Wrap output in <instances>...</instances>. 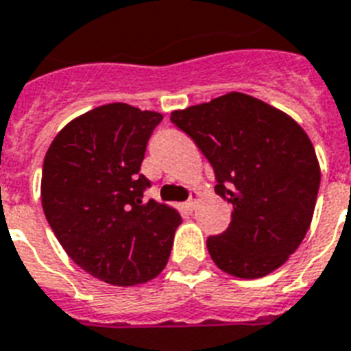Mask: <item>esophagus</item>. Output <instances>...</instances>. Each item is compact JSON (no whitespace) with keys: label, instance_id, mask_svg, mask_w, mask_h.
I'll list each match as a JSON object with an SVG mask.
<instances>
[{"label":"esophagus","instance_id":"1","mask_svg":"<svg viewBox=\"0 0 351 351\" xmlns=\"http://www.w3.org/2000/svg\"><path fill=\"white\" fill-rule=\"evenodd\" d=\"M198 198H200V195L196 193V191H193L189 196V200H187V204H185V207H187V210H195L196 204H198Z\"/></svg>","mask_w":351,"mask_h":351}]
</instances>
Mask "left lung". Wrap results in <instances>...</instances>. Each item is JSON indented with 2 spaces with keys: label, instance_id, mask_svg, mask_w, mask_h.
<instances>
[{
  "label": "left lung",
  "instance_id": "8db88e82",
  "mask_svg": "<svg viewBox=\"0 0 351 351\" xmlns=\"http://www.w3.org/2000/svg\"><path fill=\"white\" fill-rule=\"evenodd\" d=\"M215 169V191L232 205L227 230L207 238L218 269L256 279L294 254L314 216L321 171L308 135L267 102L227 93L171 113Z\"/></svg>",
  "mask_w": 351,
  "mask_h": 351
}]
</instances>
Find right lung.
Wrapping results in <instances>:
<instances>
[{"mask_svg": "<svg viewBox=\"0 0 351 351\" xmlns=\"http://www.w3.org/2000/svg\"><path fill=\"white\" fill-rule=\"evenodd\" d=\"M164 117L124 102L73 119L43 162L41 202L66 254L117 287L146 283L166 267L180 215L155 200L141 175L147 141Z\"/></svg>", "mask_w": 351, "mask_h": 351, "instance_id": "1", "label": "right lung"}]
</instances>
